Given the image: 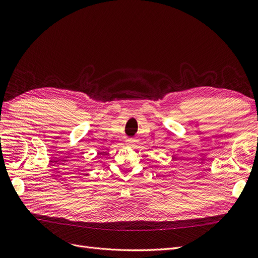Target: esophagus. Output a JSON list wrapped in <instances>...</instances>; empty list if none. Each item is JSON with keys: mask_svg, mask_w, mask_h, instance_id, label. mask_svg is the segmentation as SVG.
Wrapping results in <instances>:
<instances>
[{"mask_svg": "<svg viewBox=\"0 0 258 258\" xmlns=\"http://www.w3.org/2000/svg\"><path fill=\"white\" fill-rule=\"evenodd\" d=\"M127 144H128L129 146H132V145H135V141H132V140H129V141L127 142Z\"/></svg>", "mask_w": 258, "mask_h": 258, "instance_id": "1", "label": "esophagus"}]
</instances>
